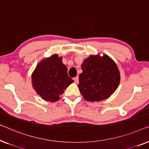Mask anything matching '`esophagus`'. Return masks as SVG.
I'll return each mask as SVG.
<instances>
[{
  "label": "esophagus",
  "instance_id": "esophagus-1",
  "mask_svg": "<svg viewBox=\"0 0 149 149\" xmlns=\"http://www.w3.org/2000/svg\"><path fill=\"white\" fill-rule=\"evenodd\" d=\"M74 81H75V83H78V81H79V77L78 76L75 77L74 78Z\"/></svg>",
  "mask_w": 149,
  "mask_h": 149
}]
</instances>
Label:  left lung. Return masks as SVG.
<instances>
[{"instance_id":"left-lung-1","label":"left lung","mask_w":149,"mask_h":149,"mask_svg":"<svg viewBox=\"0 0 149 149\" xmlns=\"http://www.w3.org/2000/svg\"><path fill=\"white\" fill-rule=\"evenodd\" d=\"M78 88L84 99L95 102L105 100L116 91L120 74L114 61L107 54L91 55L81 64Z\"/></svg>"}]
</instances>
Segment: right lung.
Masks as SVG:
<instances>
[{
    "label": "right lung",
    "mask_w": 149,
    "mask_h": 149,
    "mask_svg": "<svg viewBox=\"0 0 149 149\" xmlns=\"http://www.w3.org/2000/svg\"><path fill=\"white\" fill-rule=\"evenodd\" d=\"M33 89L46 101L56 102L74 80L68 76L62 57L53 54L42 60L32 75Z\"/></svg>",
    "instance_id": "right-lung-1"
}]
</instances>
